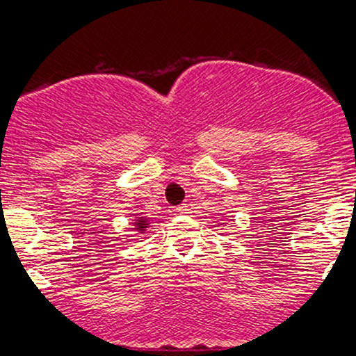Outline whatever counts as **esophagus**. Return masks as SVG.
Here are the masks:
<instances>
[{
	"label": "esophagus",
	"mask_w": 356,
	"mask_h": 356,
	"mask_svg": "<svg viewBox=\"0 0 356 356\" xmlns=\"http://www.w3.org/2000/svg\"><path fill=\"white\" fill-rule=\"evenodd\" d=\"M177 212L181 216H187V214H191V209H189V206H187V204H181V206L177 207Z\"/></svg>",
	"instance_id": "1"
}]
</instances>
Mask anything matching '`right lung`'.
<instances>
[{"instance_id":"1","label":"right lung","mask_w":356,"mask_h":356,"mask_svg":"<svg viewBox=\"0 0 356 356\" xmlns=\"http://www.w3.org/2000/svg\"><path fill=\"white\" fill-rule=\"evenodd\" d=\"M132 224H134V229H136L138 234H144L150 222H149V219L144 218V216H137L136 220H134Z\"/></svg>"}]
</instances>
